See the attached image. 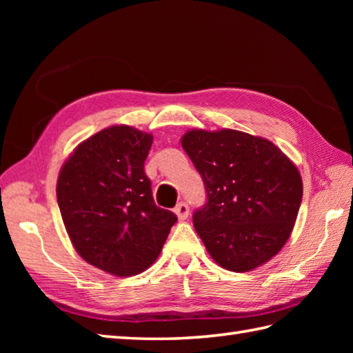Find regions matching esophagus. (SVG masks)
Instances as JSON below:
<instances>
[{"instance_id":"34e87169","label":"esophagus","mask_w":353,"mask_h":353,"mask_svg":"<svg viewBox=\"0 0 353 353\" xmlns=\"http://www.w3.org/2000/svg\"><path fill=\"white\" fill-rule=\"evenodd\" d=\"M174 212H176L179 220H186V219H188V215H190V206L186 205L185 201H181V203H179L174 208Z\"/></svg>"}]
</instances>
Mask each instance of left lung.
I'll use <instances>...</instances> for the list:
<instances>
[{
    "label": "left lung",
    "instance_id": "obj_1",
    "mask_svg": "<svg viewBox=\"0 0 353 353\" xmlns=\"http://www.w3.org/2000/svg\"><path fill=\"white\" fill-rule=\"evenodd\" d=\"M182 147L205 183L192 223L212 259L244 273L287 243L301 208V172L273 142L238 130H190Z\"/></svg>",
    "mask_w": 353,
    "mask_h": 353
}]
</instances>
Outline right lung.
Returning a JSON list of instances; mask_svg holds the SVG:
<instances>
[{"instance_id":"add662e5","label":"right lung","mask_w":353,"mask_h":353,"mask_svg":"<svg viewBox=\"0 0 353 353\" xmlns=\"http://www.w3.org/2000/svg\"><path fill=\"white\" fill-rule=\"evenodd\" d=\"M153 137L112 125L74 150L57 179V203L77 253L114 276L144 272L159 256L176 214L156 206L144 163Z\"/></svg>"}]
</instances>
